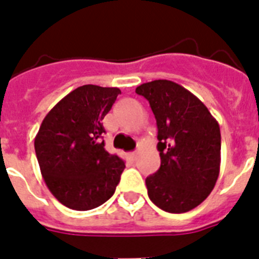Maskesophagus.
<instances>
[{
	"mask_svg": "<svg viewBox=\"0 0 259 259\" xmlns=\"http://www.w3.org/2000/svg\"><path fill=\"white\" fill-rule=\"evenodd\" d=\"M136 155H137V152H131V153H130V157H131L132 159H135V158H136Z\"/></svg>",
	"mask_w": 259,
	"mask_h": 259,
	"instance_id": "34e87169",
	"label": "esophagus"
}]
</instances>
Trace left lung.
Returning a JSON list of instances; mask_svg holds the SVG:
<instances>
[{
  "instance_id": "obj_1",
  "label": "left lung",
  "mask_w": 259,
  "mask_h": 259,
  "mask_svg": "<svg viewBox=\"0 0 259 259\" xmlns=\"http://www.w3.org/2000/svg\"><path fill=\"white\" fill-rule=\"evenodd\" d=\"M157 122L161 166L145 179L148 196L167 212L198 206L214 188L221 163V130L196 96L170 80L136 88Z\"/></svg>"
}]
</instances>
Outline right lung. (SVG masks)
Returning <instances> with one entry per match:
<instances>
[{
    "label": "right lung",
    "mask_w": 259,
    "mask_h": 259,
    "mask_svg": "<svg viewBox=\"0 0 259 259\" xmlns=\"http://www.w3.org/2000/svg\"><path fill=\"white\" fill-rule=\"evenodd\" d=\"M118 88L83 85L68 93L41 123L35 139L40 170L53 196L65 206L85 211L115 192L124 162L105 150L102 120Z\"/></svg>",
    "instance_id": "1"
}]
</instances>
